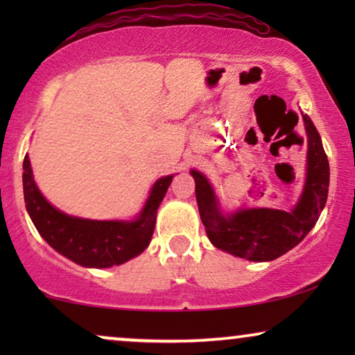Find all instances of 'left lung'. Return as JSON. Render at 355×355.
I'll return each instance as SVG.
<instances>
[{
    "label": "left lung",
    "mask_w": 355,
    "mask_h": 355,
    "mask_svg": "<svg viewBox=\"0 0 355 355\" xmlns=\"http://www.w3.org/2000/svg\"><path fill=\"white\" fill-rule=\"evenodd\" d=\"M309 139L307 181L302 197L293 211L250 208L234 215H221L207 178L191 171L196 179L198 211L208 239L218 249L252 261H268L293 249L309 234L328 197L329 164L318 130L302 114Z\"/></svg>",
    "instance_id": "8db88e82"
}]
</instances>
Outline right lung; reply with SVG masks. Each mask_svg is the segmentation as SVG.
<instances>
[{
    "label": "right lung",
    "mask_w": 355,
    "mask_h": 355,
    "mask_svg": "<svg viewBox=\"0 0 355 355\" xmlns=\"http://www.w3.org/2000/svg\"><path fill=\"white\" fill-rule=\"evenodd\" d=\"M173 176L155 182L135 221H92L64 215L45 200L33 181L31 159L24 158V200L37 231L53 249L82 266L108 268L142 254L150 244L157 210Z\"/></svg>",
    "instance_id": "obj_1"
}]
</instances>
